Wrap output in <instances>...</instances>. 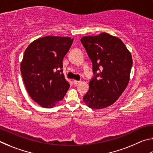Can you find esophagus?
<instances>
[{
    "instance_id": "obj_1",
    "label": "esophagus",
    "mask_w": 153,
    "mask_h": 153,
    "mask_svg": "<svg viewBox=\"0 0 153 153\" xmlns=\"http://www.w3.org/2000/svg\"><path fill=\"white\" fill-rule=\"evenodd\" d=\"M81 82L80 81H76V80H74L73 81V83L74 84V85H76L78 83H79V82Z\"/></svg>"
}]
</instances>
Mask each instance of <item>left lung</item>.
<instances>
[{
	"label": "left lung",
	"mask_w": 153,
	"mask_h": 153,
	"mask_svg": "<svg viewBox=\"0 0 153 153\" xmlns=\"http://www.w3.org/2000/svg\"><path fill=\"white\" fill-rule=\"evenodd\" d=\"M81 41L92 61L95 74L89 82L84 102L92 109L108 108L126 89L132 66V55L121 39L105 32L84 36Z\"/></svg>",
	"instance_id": "obj_1"
}]
</instances>
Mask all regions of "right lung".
Wrapping results in <instances>:
<instances>
[{"instance_id": "add662e5", "label": "right lung", "mask_w": 153, "mask_h": 153, "mask_svg": "<svg viewBox=\"0 0 153 153\" xmlns=\"http://www.w3.org/2000/svg\"><path fill=\"white\" fill-rule=\"evenodd\" d=\"M73 42L70 37L45 36L29 44L21 62L28 94L40 106L52 108L63 100L70 87L62 73V60Z\"/></svg>"}]
</instances>
